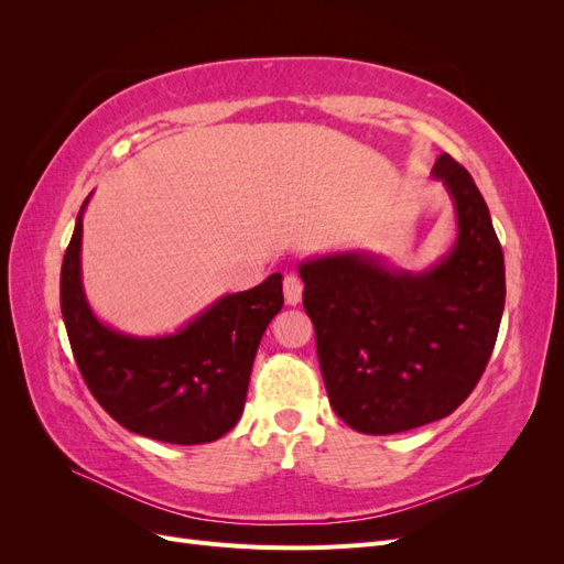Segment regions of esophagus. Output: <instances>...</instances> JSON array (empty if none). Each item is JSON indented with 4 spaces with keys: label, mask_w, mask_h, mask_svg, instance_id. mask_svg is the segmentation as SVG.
Masks as SVG:
<instances>
[{
    "label": "esophagus",
    "mask_w": 564,
    "mask_h": 564,
    "mask_svg": "<svg viewBox=\"0 0 564 564\" xmlns=\"http://www.w3.org/2000/svg\"><path fill=\"white\" fill-rule=\"evenodd\" d=\"M282 289H284V301H286L289 305H296V303H301V296H303V282H301L296 275H284Z\"/></svg>",
    "instance_id": "1"
}]
</instances>
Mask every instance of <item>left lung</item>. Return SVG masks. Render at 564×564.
Here are the masks:
<instances>
[{"instance_id":"8db88e82","label":"left lung","mask_w":564,"mask_h":564,"mask_svg":"<svg viewBox=\"0 0 564 564\" xmlns=\"http://www.w3.org/2000/svg\"><path fill=\"white\" fill-rule=\"evenodd\" d=\"M433 176L454 199L458 237L431 270H390L360 251L299 265L329 402L365 435L449 416L480 381L497 344L506 270L489 209L447 152Z\"/></svg>"}]
</instances>
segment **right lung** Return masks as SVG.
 I'll use <instances>...</instances> for the list:
<instances>
[{
  "instance_id": "add662e5",
  "label": "right lung",
  "mask_w": 564,
  "mask_h": 564,
  "mask_svg": "<svg viewBox=\"0 0 564 564\" xmlns=\"http://www.w3.org/2000/svg\"><path fill=\"white\" fill-rule=\"evenodd\" d=\"M61 268V313L75 362L98 404L127 431L169 445H204L240 421L251 365L282 305V275L218 299L172 336L106 327L82 289V216Z\"/></svg>"
}]
</instances>
